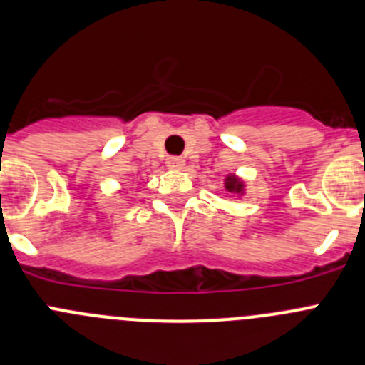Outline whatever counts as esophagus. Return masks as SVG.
<instances>
[{
    "instance_id": "obj_1",
    "label": "esophagus",
    "mask_w": 365,
    "mask_h": 365,
    "mask_svg": "<svg viewBox=\"0 0 365 365\" xmlns=\"http://www.w3.org/2000/svg\"><path fill=\"white\" fill-rule=\"evenodd\" d=\"M183 165H185V160H183L182 156H169V158H167V167L173 169V171L183 169Z\"/></svg>"
}]
</instances>
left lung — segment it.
Here are the masks:
<instances>
[{"mask_svg":"<svg viewBox=\"0 0 365 365\" xmlns=\"http://www.w3.org/2000/svg\"><path fill=\"white\" fill-rule=\"evenodd\" d=\"M225 189L229 190V192L237 194V196H243L245 183H243V180L237 178L236 175H227L225 176Z\"/></svg>","mask_w":365,"mask_h":365,"instance_id":"obj_1","label":"left lung"}]
</instances>
